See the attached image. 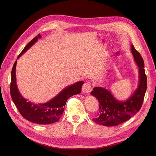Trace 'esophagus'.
<instances>
[{
    "instance_id": "esophagus-1",
    "label": "esophagus",
    "mask_w": 156,
    "mask_h": 156,
    "mask_svg": "<svg viewBox=\"0 0 156 156\" xmlns=\"http://www.w3.org/2000/svg\"><path fill=\"white\" fill-rule=\"evenodd\" d=\"M92 91V87L90 83H85L82 87V92L84 94L90 93Z\"/></svg>"
}]
</instances>
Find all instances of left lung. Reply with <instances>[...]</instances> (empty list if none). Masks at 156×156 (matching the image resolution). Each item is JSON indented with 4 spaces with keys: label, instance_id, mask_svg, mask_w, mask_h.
<instances>
[{
    "label": "left lung",
    "instance_id": "8db88e82",
    "mask_svg": "<svg viewBox=\"0 0 156 156\" xmlns=\"http://www.w3.org/2000/svg\"><path fill=\"white\" fill-rule=\"evenodd\" d=\"M131 51L139 68V81L137 88L125 101L117 100L106 88L97 86L91 94L99 102V114L93 119L99 125L114 126L128 120L140 110L147 88V77L144 69V61L140 54L131 45Z\"/></svg>",
    "mask_w": 156,
    "mask_h": 156
}]
</instances>
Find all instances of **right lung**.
<instances>
[{
	"instance_id": "add662e5",
	"label": "right lung",
	"mask_w": 156,
	"mask_h": 156,
	"mask_svg": "<svg viewBox=\"0 0 156 156\" xmlns=\"http://www.w3.org/2000/svg\"><path fill=\"white\" fill-rule=\"evenodd\" d=\"M42 36L39 34L33 39L18 56V59ZM17 60L15 62L12 70L10 83V94L12 99L20 114L27 120L39 124L48 125L58 121L61 117L66 101L74 95L81 93L83 81H78L66 86L52 99L46 103L34 104L24 98L20 94L16 84V66Z\"/></svg>"
}]
</instances>
